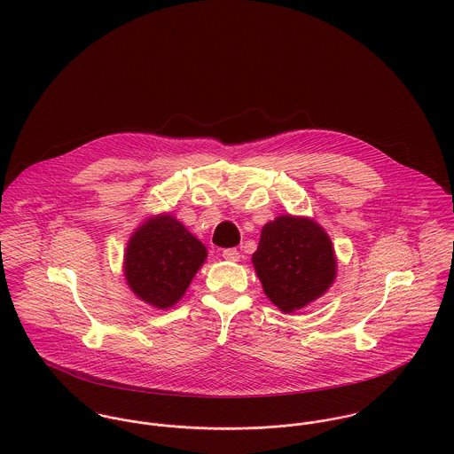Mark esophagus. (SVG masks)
<instances>
[{
    "instance_id": "34e87169",
    "label": "esophagus",
    "mask_w": 454,
    "mask_h": 454,
    "mask_svg": "<svg viewBox=\"0 0 454 454\" xmlns=\"http://www.w3.org/2000/svg\"><path fill=\"white\" fill-rule=\"evenodd\" d=\"M222 257L225 260H229V262H238V260L241 259V255H239V252H238L236 248L223 250V252H222Z\"/></svg>"
}]
</instances>
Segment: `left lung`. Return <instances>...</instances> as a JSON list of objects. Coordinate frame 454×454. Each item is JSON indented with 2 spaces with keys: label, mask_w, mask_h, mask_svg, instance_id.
Listing matches in <instances>:
<instances>
[{
  "label": "left lung",
  "mask_w": 454,
  "mask_h": 454,
  "mask_svg": "<svg viewBox=\"0 0 454 454\" xmlns=\"http://www.w3.org/2000/svg\"><path fill=\"white\" fill-rule=\"evenodd\" d=\"M252 262L263 294L283 313L320 299L337 276L330 236L309 216L279 215L267 222Z\"/></svg>",
  "instance_id": "obj_1"
}]
</instances>
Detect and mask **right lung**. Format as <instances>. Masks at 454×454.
Masks as SVG:
<instances>
[{
	"label": "right lung",
	"mask_w": 454,
	"mask_h": 454,
	"mask_svg": "<svg viewBox=\"0 0 454 454\" xmlns=\"http://www.w3.org/2000/svg\"><path fill=\"white\" fill-rule=\"evenodd\" d=\"M207 250L169 213L146 218L130 234L124 276L130 292L157 309H169L185 295Z\"/></svg>",
	"instance_id": "1"
}]
</instances>
